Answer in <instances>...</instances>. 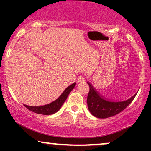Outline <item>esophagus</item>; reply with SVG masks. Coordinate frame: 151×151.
Masks as SVG:
<instances>
[{"instance_id": "1", "label": "esophagus", "mask_w": 151, "mask_h": 151, "mask_svg": "<svg viewBox=\"0 0 151 151\" xmlns=\"http://www.w3.org/2000/svg\"><path fill=\"white\" fill-rule=\"evenodd\" d=\"M84 81V77L83 76H79L77 79V82L78 83H81Z\"/></svg>"}]
</instances>
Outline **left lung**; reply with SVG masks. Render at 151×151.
<instances>
[{
    "instance_id": "obj_1",
    "label": "left lung",
    "mask_w": 151,
    "mask_h": 151,
    "mask_svg": "<svg viewBox=\"0 0 151 151\" xmlns=\"http://www.w3.org/2000/svg\"><path fill=\"white\" fill-rule=\"evenodd\" d=\"M89 91L87 96V106L89 111L93 116L99 119H106L115 116L124 110L129 106L136 94L124 101H111L102 97L89 82Z\"/></svg>"
}]
</instances>
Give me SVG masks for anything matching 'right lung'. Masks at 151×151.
Returning <instances> with one entry per match:
<instances>
[{"mask_svg": "<svg viewBox=\"0 0 151 151\" xmlns=\"http://www.w3.org/2000/svg\"><path fill=\"white\" fill-rule=\"evenodd\" d=\"M76 85V82L73 83L72 85L69 86L65 89V91L62 92L60 96L58 99L54 101L52 103L48 104L45 106H30L25 105V106L27 109L34 112V113L38 114H42V115H51V114H55L58 112L60 109H61L62 104L65 100L67 99V96L74 89Z\"/></svg>", "mask_w": 151, "mask_h": 151, "instance_id": "1", "label": "right lung"}]
</instances>
